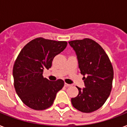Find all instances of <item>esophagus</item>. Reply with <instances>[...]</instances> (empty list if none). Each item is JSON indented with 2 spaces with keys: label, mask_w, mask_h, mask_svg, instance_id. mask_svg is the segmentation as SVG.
<instances>
[{
  "label": "esophagus",
  "mask_w": 127,
  "mask_h": 127,
  "mask_svg": "<svg viewBox=\"0 0 127 127\" xmlns=\"http://www.w3.org/2000/svg\"><path fill=\"white\" fill-rule=\"evenodd\" d=\"M71 86V85L68 84H66V83L64 84V86L65 87H69V86Z\"/></svg>",
  "instance_id": "1"
}]
</instances>
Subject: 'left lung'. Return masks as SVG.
I'll return each instance as SVG.
<instances>
[{
  "label": "left lung",
  "mask_w": 127,
  "mask_h": 127,
  "mask_svg": "<svg viewBox=\"0 0 127 127\" xmlns=\"http://www.w3.org/2000/svg\"><path fill=\"white\" fill-rule=\"evenodd\" d=\"M75 51L84 88L78 89V95L71 99L74 108L91 113L100 108L110 95L113 69L103 48L90 39L68 42Z\"/></svg>",
  "instance_id": "left-lung-1"
}]
</instances>
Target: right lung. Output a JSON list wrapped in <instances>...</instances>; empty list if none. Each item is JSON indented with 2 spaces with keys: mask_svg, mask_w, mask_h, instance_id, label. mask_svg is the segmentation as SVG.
Instances as JSON below:
<instances>
[{
  "mask_svg": "<svg viewBox=\"0 0 127 127\" xmlns=\"http://www.w3.org/2000/svg\"><path fill=\"white\" fill-rule=\"evenodd\" d=\"M66 41L35 39L24 47L15 61L13 78L16 94L22 102L35 110H43L53 103L64 86L63 80L50 81L43 72L51 67L54 57L63 51Z\"/></svg>",
  "mask_w": 127,
  "mask_h": 127,
  "instance_id": "obj_1",
  "label": "right lung"
}]
</instances>
